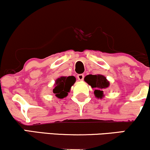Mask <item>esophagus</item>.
Instances as JSON below:
<instances>
[{
  "label": "esophagus",
  "instance_id": "34e87169",
  "mask_svg": "<svg viewBox=\"0 0 150 150\" xmlns=\"http://www.w3.org/2000/svg\"><path fill=\"white\" fill-rule=\"evenodd\" d=\"M77 79H78V80L82 81V80H83V79H84V75L83 74H79V75L77 76Z\"/></svg>",
  "mask_w": 150,
  "mask_h": 150
}]
</instances>
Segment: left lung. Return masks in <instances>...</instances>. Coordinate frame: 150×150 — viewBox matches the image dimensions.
<instances>
[{
	"label": "left lung",
	"mask_w": 150,
	"mask_h": 150,
	"mask_svg": "<svg viewBox=\"0 0 150 150\" xmlns=\"http://www.w3.org/2000/svg\"><path fill=\"white\" fill-rule=\"evenodd\" d=\"M85 81L94 89V96L98 99H102L104 97V90L108 88L110 82L103 75H88L85 77Z\"/></svg>",
	"instance_id": "left-lung-1"
}]
</instances>
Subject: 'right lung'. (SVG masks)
Masks as SVG:
<instances>
[{
    "label": "right lung",
    "mask_w": 150,
    "mask_h": 150,
    "mask_svg": "<svg viewBox=\"0 0 150 150\" xmlns=\"http://www.w3.org/2000/svg\"><path fill=\"white\" fill-rule=\"evenodd\" d=\"M76 78L74 76H61L55 81L53 92L58 99H63L68 96L71 87L75 84Z\"/></svg>",
    "instance_id": "right-lung-1"
}]
</instances>
